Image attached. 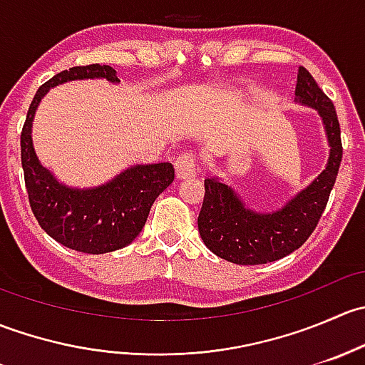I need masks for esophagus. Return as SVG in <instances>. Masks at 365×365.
I'll return each mask as SVG.
<instances>
[{
  "label": "esophagus",
  "mask_w": 365,
  "mask_h": 365,
  "mask_svg": "<svg viewBox=\"0 0 365 365\" xmlns=\"http://www.w3.org/2000/svg\"><path fill=\"white\" fill-rule=\"evenodd\" d=\"M176 168V176L178 178H187V176H194L197 173V164H196V155H194L190 150L180 153L175 160Z\"/></svg>",
  "instance_id": "esophagus-1"
}]
</instances>
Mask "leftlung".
<instances>
[{"mask_svg": "<svg viewBox=\"0 0 365 365\" xmlns=\"http://www.w3.org/2000/svg\"><path fill=\"white\" fill-rule=\"evenodd\" d=\"M295 95L298 102L322 114L330 143L329 164L307 189L275 213L251 212L226 183L217 178L205 180L197 230L206 247L231 263H272L297 251L316 230L329 203L342 160L336 108L304 67H298Z\"/></svg>", "mask_w": 365, "mask_h": 365, "instance_id": "left-lung-1", "label": "left lung"}]
</instances>
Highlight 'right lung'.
<instances>
[{
  "instance_id": "obj_1",
  "label": "right lung",
  "mask_w": 365,
  "mask_h": 365,
  "mask_svg": "<svg viewBox=\"0 0 365 365\" xmlns=\"http://www.w3.org/2000/svg\"><path fill=\"white\" fill-rule=\"evenodd\" d=\"M93 77L118 81L113 67L93 63L63 70L38 88L21 132V162L29 206L40 227L73 251L104 254L125 247L141 233L153 201L175 180V168L171 162L134 165L91 190L63 187L42 168L31 143V121L38 102L56 84Z\"/></svg>"
}]
</instances>
